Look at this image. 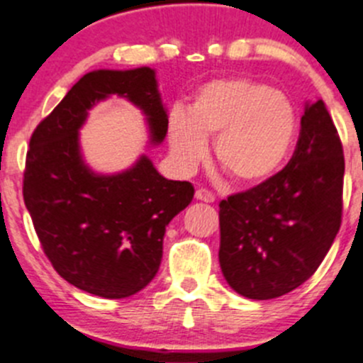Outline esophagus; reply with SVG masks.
<instances>
[{
	"label": "esophagus",
	"mask_w": 363,
	"mask_h": 363,
	"mask_svg": "<svg viewBox=\"0 0 363 363\" xmlns=\"http://www.w3.org/2000/svg\"><path fill=\"white\" fill-rule=\"evenodd\" d=\"M195 199L196 200H202V202H207V203H212L216 200L214 193H211L208 189H203V188H199L195 193Z\"/></svg>",
	"instance_id": "1"
}]
</instances>
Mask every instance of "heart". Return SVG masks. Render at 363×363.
Instances as JSON below:
<instances>
[{"mask_svg":"<svg viewBox=\"0 0 363 363\" xmlns=\"http://www.w3.org/2000/svg\"><path fill=\"white\" fill-rule=\"evenodd\" d=\"M296 131L290 98L251 79H216L203 84L188 112L168 113L170 152L181 170L189 172L207 156L214 138L219 167L242 184H258L277 172Z\"/></svg>","mask_w":363,"mask_h":363,"instance_id":"heart-1","label":"heart"}]
</instances>
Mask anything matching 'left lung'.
Masks as SVG:
<instances>
[{
  "label": "left lung",
  "mask_w": 363,
  "mask_h": 363,
  "mask_svg": "<svg viewBox=\"0 0 363 363\" xmlns=\"http://www.w3.org/2000/svg\"><path fill=\"white\" fill-rule=\"evenodd\" d=\"M344 155L325 104L307 105L291 160L276 175L219 203V265L255 300L306 283L330 250L342 218Z\"/></svg>",
  "instance_id": "8db88e82"
}]
</instances>
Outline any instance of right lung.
Returning <instances> with one entry per match:
<instances>
[{
    "label": "right lung",
    "instance_id": "1",
    "mask_svg": "<svg viewBox=\"0 0 363 363\" xmlns=\"http://www.w3.org/2000/svg\"><path fill=\"white\" fill-rule=\"evenodd\" d=\"M111 94L140 107L152 142L163 140L168 117L155 69L86 73L33 131L23 195L42 250L60 276L91 295L126 298L156 276L164 228L191 203L195 188L164 179L147 156L123 174L87 168L79 128L87 111Z\"/></svg>",
    "mask_w": 363,
    "mask_h": 363
}]
</instances>
